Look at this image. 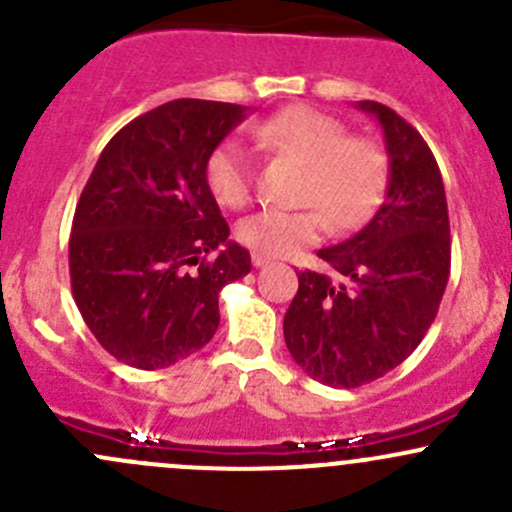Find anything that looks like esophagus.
<instances>
[{"label": "esophagus", "instance_id": "esophagus-1", "mask_svg": "<svg viewBox=\"0 0 512 512\" xmlns=\"http://www.w3.org/2000/svg\"><path fill=\"white\" fill-rule=\"evenodd\" d=\"M270 262H272V257L260 255V252H252V265L255 267H265V265H270Z\"/></svg>", "mask_w": 512, "mask_h": 512}]
</instances>
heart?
<instances>
[{"label":"heart","instance_id":"heart-1","mask_svg":"<svg viewBox=\"0 0 512 512\" xmlns=\"http://www.w3.org/2000/svg\"><path fill=\"white\" fill-rule=\"evenodd\" d=\"M257 146L304 163L299 210L267 208L237 225L242 245L282 257L317 242L329 223L356 230L376 213L389 180L384 148L312 106H289L252 128ZM205 183L215 203L237 210L252 193V160L237 141H223L205 160Z\"/></svg>","mask_w":512,"mask_h":512}]
</instances>
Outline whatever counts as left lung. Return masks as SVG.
Masks as SVG:
<instances>
[{
    "label": "left lung",
    "instance_id": "1",
    "mask_svg": "<svg viewBox=\"0 0 512 512\" xmlns=\"http://www.w3.org/2000/svg\"><path fill=\"white\" fill-rule=\"evenodd\" d=\"M376 116L389 153V188L371 223L317 255L329 272H299L285 314L292 359L312 379L356 389L381 379L426 337L451 275L446 190L431 148L389 106Z\"/></svg>",
    "mask_w": 512,
    "mask_h": 512
}]
</instances>
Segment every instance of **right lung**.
<instances>
[{"label":"right lung","mask_w":512,"mask_h":512,"mask_svg":"<svg viewBox=\"0 0 512 512\" xmlns=\"http://www.w3.org/2000/svg\"><path fill=\"white\" fill-rule=\"evenodd\" d=\"M245 106L178 98L108 141L76 203L71 292L108 354L156 371L213 339L218 294L250 272V252L205 183V160Z\"/></svg>","instance_id":"right-lung-1"}]
</instances>
